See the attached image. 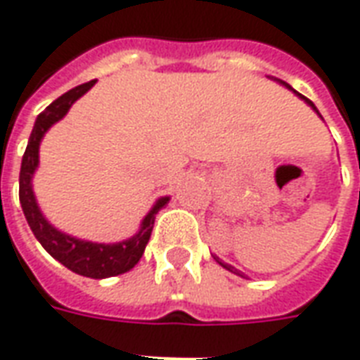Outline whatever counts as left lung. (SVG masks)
Here are the masks:
<instances>
[{
	"mask_svg": "<svg viewBox=\"0 0 360 360\" xmlns=\"http://www.w3.org/2000/svg\"><path fill=\"white\" fill-rule=\"evenodd\" d=\"M275 81H277V83H279V85L287 86V89H289V91H292V93L297 94V96H298V98H300V101H304V103H307L308 106H310V108H312V110H314L316 114H318V116H320V118H322V114H320V112H318V108H316L314 103H312V101H308L307 96H302V94H300V93H297V91H295V89H292V86H290L289 83H285V81H281V79H275ZM213 257H215V262H217V264H219V266H223V267H225V269H229V271H231V274H236V275H240V277H244V274H240V271H238V269H236V267L229 266V264H225V262H221V259H219V257H217V256H213Z\"/></svg>",
	"mask_w": 360,
	"mask_h": 360,
	"instance_id": "left-lung-1",
	"label": "left lung"
}]
</instances>
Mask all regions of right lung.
I'll list each match as a JSON object with an SVG mask.
<instances>
[{"label":"right lung","instance_id":"add662e5","mask_svg":"<svg viewBox=\"0 0 360 360\" xmlns=\"http://www.w3.org/2000/svg\"><path fill=\"white\" fill-rule=\"evenodd\" d=\"M94 83H96V79L71 89L65 94H62L60 98H56L50 106H46L44 112L38 114L34 127L30 131L27 151L22 155L21 174H19V200H21L22 213L27 217L30 231L53 259H58L60 264L71 269L73 274L91 277V279H106V277L126 274L141 259L145 246L151 238L155 215L167 205L170 198L168 195L159 198L155 201V205L149 209V213L143 217L139 231L134 236L126 238V240L114 242V244L83 240V238H77V236L62 233L40 211L37 203V195H34V190H32V176L37 172L38 162H40L38 160L40 143L44 139L46 131L56 122H60L70 112L73 103L79 101Z\"/></svg>","mask_w":360,"mask_h":360}]
</instances>
